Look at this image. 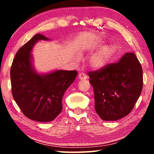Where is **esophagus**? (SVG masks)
<instances>
[{"mask_svg": "<svg viewBox=\"0 0 154 154\" xmlns=\"http://www.w3.org/2000/svg\"><path fill=\"white\" fill-rule=\"evenodd\" d=\"M88 78L87 75H85V73H79V75H78V79H80V80H84V79H86Z\"/></svg>", "mask_w": 154, "mask_h": 154, "instance_id": "obj_1", "label": "esophagus"}]
</instances>
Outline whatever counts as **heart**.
I'll use <instances>...</instances> for the list:
<instances>
[{
	"label": "heart",
	"mask_w": 154,
	"mask_h": 154,
	"mask_svg": "<svg viewBox=\"0 0 154 154\" xmlns=\"http://www.w3.org/2000/svg\"><path fill=\"white\" fill-rule=\"evenodd\" d=\"M100 43H97L99 46ZM118 53V48L113 44H106L98 49L91 57L90 60V66L95 70H101L108 66L111 63ZM76 60H79L78 57L75 58Z\"/></svg>",
	"instance_id": "1"
}]
</instances>
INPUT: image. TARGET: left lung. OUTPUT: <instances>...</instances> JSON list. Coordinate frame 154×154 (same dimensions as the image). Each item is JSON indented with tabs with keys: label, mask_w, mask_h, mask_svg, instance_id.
Listing matches in <instances>:
<instances>
[{
	"label": "left lung",
	"mask_w": 154,
	"mask_h": 154,
	"mask_svg": "<svg viewBox=\"0 0 154 154\" xmlns=\"http://www.w3.org/2000/svg\"><path fill=\"white\" fill-rule=\"evenodd\" d=\"M88 75L95 110L103 120H118L130 113L143 88L142 67L133 52L125 54L118 63Z\"/></svg>",
	"instance_id": "left-lung-1"
}]
</instances>
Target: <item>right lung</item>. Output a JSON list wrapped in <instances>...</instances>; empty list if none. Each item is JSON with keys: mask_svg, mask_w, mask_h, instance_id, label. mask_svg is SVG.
I'll return each mask as SVG.
<instances>
[{"mask_svg": "<svg viewBox=\"0 0 154 154\" xmlns=\"http://www.w3.org/2000/svg\"><path fill=\"white\" fill-rule=\"evenodd\" d=\"M36 34L17 51L11 68L12 94L22 113L32 120H54L62 110L64 92L76 78V71L54 70L38 72L32 51L40 41H50Z\"/></svg>", "mask_w": 154, "mask_h": 154, "instance_id": "add662e5", "label": "right lung"}]
</instances>
